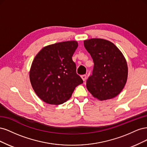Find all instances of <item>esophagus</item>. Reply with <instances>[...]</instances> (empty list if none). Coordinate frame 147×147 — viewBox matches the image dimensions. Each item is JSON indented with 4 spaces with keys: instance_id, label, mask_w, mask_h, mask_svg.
Segmentation results:
<instances>
[{
    "instance_id": "1",
    "label": "esophagus",
    "mask_w": 147,
    "mask_h": 147,
    "mask_svg": "<svg viewBox=\"0 0 147 147\" xmlns=\"http://www.w3.org/2000/svg\"><path fill=\"white\" fill-rule=\"evenodd\" d=\"M82 80H83L84 82L86 80V75H82Z\"/></svg>"
}]
</instances>
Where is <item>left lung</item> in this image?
I'll return each instance as SVG.
<instances>
[{"label":"left lung","mask_w":147,"mask_h":147,"mask_svg":"<svg viewBox=\"0 0 147 147\" xmlns=\"http://www.w3.org/2000/svg\"><path fill=\"white\" fill-rule=\"evenodd\" d=\"M84 46L94 62L92 75L86 81V88L99 100L118 96L126 83L127 62L117 46L102 38L84 40Z\"/></svg>","instance_id":"left-lung-1"}]
</instances>
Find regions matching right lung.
Returning <instances> with one entry per match:
<instances>
[{"instance_id": "obj_1", "label": "right lung", "mask_w": 147, "mask_h": 147, "mask_svg": "<svg viewBox=\"0 0 147 147\" xmlns=\"http://www.w3.org/2000/svg\"><path fill=\"white\" fill-rule=\"evenodd\" d=\"M77 47L74 40L56 43L43 47L34 57L30 82L37 96L47 104H63L83 83L72 59Z\"/></svg>"}]
</instances>
